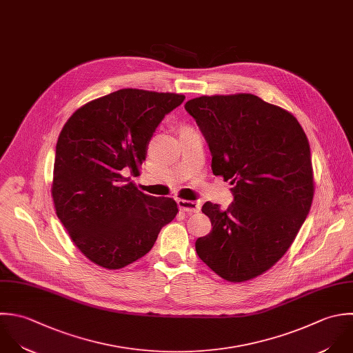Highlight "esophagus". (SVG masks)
I'll use <instances>...</instances> for the list:
<instances>
[{"mask_svg":"<svg viewBox=\"0 0 353 353\" xmlns=\"http://www.w3.org/2000/svg\"><path fill=\"white\" fill-rule=\"evenodd\" d=\"M180 210H184L187 213H198L201 210V206L198 202L194 201H187V199H179L177 201Z\"/></svg>","mask_w":353,"mask_h":353,"instance_id":"34e87169","label":"esophagus"}]
</instances>
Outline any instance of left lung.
<instances>
[{
  "instance_id": "obj_1",
  "label": "left lung",
  "mask_w": 353,
  "mask_h": 353,
  "mask_svg": "<svg viewBox=\"0 0 353 353\" xmlns=\"http://www.w3.org/2000/svg\"><path fill=\"white\" fill-rule=\"evenodd\" d=\"M184 107L209 144L213 174L234 185L227 210L202 206L213 228L196 239V253L223 279L250 281L283 257L310 213L307 134L293 114L252 93L201 96Z\"/></svg>"
}]
</instances>
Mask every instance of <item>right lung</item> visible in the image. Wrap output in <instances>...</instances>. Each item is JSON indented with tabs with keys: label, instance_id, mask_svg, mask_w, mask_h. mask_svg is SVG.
Listing matches in <instances>:
<instances>
[{
	"label": "right lung",
	"instance_id": "1",
	"mask_svg": "<svg viewBox=\"0 0 353 353\" xmlns=\"http://www.w3.org/2000/svg\"><path fill=\"white\" fill-rule=\"evenodd\" d=\"M184 94L119 89L78 108L63 126L52 198L71 241L92 263L119 270L145 256L177 214L172 198L139 191L148 143Z\"/></svg>",
	"mask_w": 353,
	"mask_h": 353
}]
</instances>
